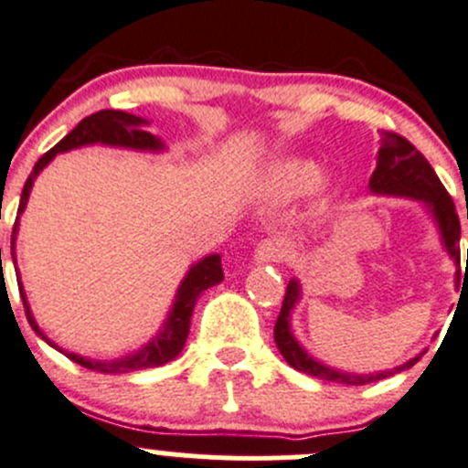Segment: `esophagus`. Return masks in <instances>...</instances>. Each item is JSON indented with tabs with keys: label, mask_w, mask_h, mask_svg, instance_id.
<instances>
[{
	"label": "esophagus",
	"mask_w": 468,
	"mask_h": 468,
	"mask_svg": "<svg viewBox=\"0 0 468 468\" xmlns=\"http://www.w3.org/2000/svg\"><path fill=\"white\" fill-rule=\"evenodd\" d=\"M287 256V242L282 238H267L253 251V261L258 264L281 262Z\"/></svg>",
	"instance_id": "obj_1"
}]
</instances>
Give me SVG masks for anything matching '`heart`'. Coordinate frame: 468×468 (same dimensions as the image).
Returning <instances> with one entry per match:
<instances>
[{"label": "heart", "mask_w": 468, "mask_h": 468, "mask_svg": "<svg viewBox=\"0 0 468 468\" xmlns=\"http://www.w3.org/2000/svg\"><path fill=\"white\" fill-rule=\"evenodd\" d=\"M319 169L310 158L290 155L273 163L267 172V187L276 197H299L317 186Z\"/></svg>", "instance_id": "b5f03b06"}]
</instances>
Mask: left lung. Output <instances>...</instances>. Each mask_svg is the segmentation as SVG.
Instances as JSON below:
<instances>
[{"label": "left lung", "mask_w": 468, "mask_h": 468, "mask_svg": "<svg viewBox=\"0 0 468 468\" xmlns=\"http://www.w3.org/2000/svg\"><path fill=\"white\" fill-rule=\"evenodd\" d=\"M369 190L371 195L378 197H403V199H414L428 210L437 226L439 239H441L443 251L448 253L455 267L460 269V219H457L455 204H452L451 195L446 187L441 186L435 169L431 167L423 154H419L412 144L405 138L396 133H382L378 143V155H376V169L369 178ZM466 219H468V207H466ZM468 267V256H466ZM455 282H460V271H455ZM303 290H301L299 278H292L287 282L285 299H282L281 314H278L276 325H273V339L285 357L287 365L294 367L301 374L314 376L319 380L328 382H342V385H367V382H376L389 376L400 374V371L410 369L419 362V356L410 357L403 365L394 367V369L376 371V374H351V371L335 369V367L324 365L314 356H310L301 342L296 339L294 330H292V314H294L296 305H299Z\"/></svg>", "instance_id": "1"}]
</instances>
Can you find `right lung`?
<instances>
[{
	"mask_svg": "<svg viewBox=\"0 0 468 468\" xmlns=\"http://www.w3.org/2000/svg\"><path fill=\"white\" fill-rule=\"evenodd\" d=\"M149 126V120L138 115H131V112L124 111H99L94 115L86 117V120L79 122L77 129L69 131L54 149L47 151L40 160L36 163L33 172L29 174L25 183V190H22L20 197V207H17V219L16 226H13L11 235V256L13 264L17 262L16 249H17V230H20V215L25 212L27 201H29L31 187L36 183L37 174L56 158V154H65V151L81 149V146H92V144H103V146H117V149H131V151H149V154H160L165 151V143L158 138V135L149 133L146 131ZM2 258V251H0ZM17 273V285H20V296L22 303H25L27 319H29L31 328L36 330L37 337L45 339L51 348L60 351L63 356H68L69 360L77 362V365L86 367L90 371H99V374H129V371H140V369H154V367L167 365L169 360L178 356L186 346L187 333H190V319L192 310H195L197 299L212 285H219L224 281V271H221V256L219 253H210V256L201 258L199 262L192 264L187 269V273L183 276L181 285H178L176 296H174V303L169 308L167 317H165L163 325H160L158 333L144 344L143 348L133 353H126V356L115 357V360H94V357L79 356V353L68 351V348H60L54 339L47 337L42 333V328L37 325L36 317L31 313V305L27 301L25 285H22L20 269H16Z\"/></svg>",
	"mask_w": 468,
	"mask_h": 468,
	"instance_id": "1",
	"label": "right lung"
}]
</instances>
